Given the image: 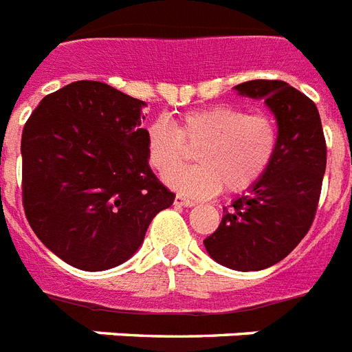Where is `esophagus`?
<instances>
[{
  "label": "esophagus",
  "instance_id": "1",
  "mask_svg": "<svg viewBox=\"0 0 352 352\" xmlns=\"http://www.w3.org/2000/svg\"><path fill=\"white\" fill-rule=\"evenodd\" d=\"M175 204L177 206H184V208H192V206H195V203H193V201H190V199H186V197H182V195H177Z\"/></svg>",
  "mask_w": 352,
  "mask_h": 352
}]
</instances>
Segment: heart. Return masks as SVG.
Masks as SVG:
<instances>
[{
    "label": "heart",
    "instance_id": "1",
    "mask_svg": "<svg viewBox=\"0 0 352 352\" xmlns=\"http://www.w3.org/2000/svg\"><path fill=\"white\" fill-rule=\"evenodd\" d=\"M144 138L149 166L166 173L168 186L195 199L210 197L221 188L228 193L245 192L261 181L278 149L272 118L265 113L248 115L232 104L182 113L177 127L155 118L144 129ZM188 147L198 148L194 155L198 164L176 170L187 158Z\"/></svg>",
    "mask_w": 352,
    "mask_h": 352
}]
</instances>
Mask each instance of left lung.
<instances>
[{
    "instance_id": "1",
    "label": "left lung",
    "mask_w": 352,
    "mask_h": 352,
    "mask_svg": "<svg viewBox=\"0 0 352 352\" xmlns=\"http://www.w3.org/2000/svg\"><path fill=\"white\" fill-rule=\"evenodd\" d=\"M235 91L265 100L278 124V149L261 181L225 208L204 248L223 267L250 272L281 261L309 232L322 193L327 146L316 104L287 82L250 80Z\"/></svg>"
}]
</instances>
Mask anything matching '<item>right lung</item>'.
<instances>
[{
	"mask_svg": "<svg viewBox=\"0 0 352 352\" xmlns=\"http://www.w3.org/2000/svg\"><path fill=\"white\" fill-rule=\"evenodd\" d=\"M146 102L80 80L47 95L21 135L23 208L40 241L71 267L98 272L140 248L175 199L146 157Z\"/></svg>",
	"mask_w": 352,
	"mask_h": 352,
	"instance_id": "1",
	"label": "right lung"
}]
</instances>
